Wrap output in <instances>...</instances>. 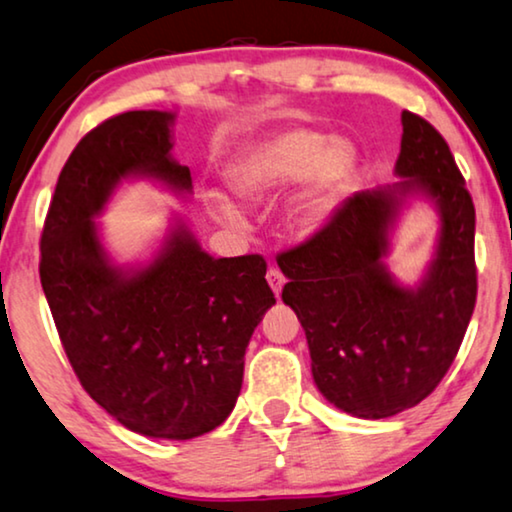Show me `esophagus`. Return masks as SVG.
I'll return each mask as SVG.
<instances>
[{
	"label": "esophagus",
	"instance_id": "34e87169",
	"mask_svg": "<svg viewBox=\"0 0 512 512\" xmlns=\"http://www.w3.org/2000/svg\"><path fill=\"white\" fill-rule=\"evenodd\" d=\"M267 281H269V285H271V290H274L276 295H281V290H283V285H285V276L281 274V269L271 267V269L267 271Z\"/></svg>",
	"mask_w": 512,
	"mask_h": 512
}]
</instances>
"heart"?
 I'll return each instance as SVG.
<instances>
[{"label": "heart", "instance_id": "b5f03b06", "mask_svg": "<svg viewBox=\"0 0 512 512\" xmlns=\"http://www.w3.org/2000/svg\"><path fill=\"white\" fill-rule=\"evenodd\" d=\"M356 166V147L346 140H330L311 128H295L264 145L250 149L227 170V182L238 196L260 201L306 180L299 199L304 224H318L335 203V196ZM220 220L238 224L236 208L217 206Z\"/></svg>", "mask_w": 512, "mask_h": 512}]
</instances>
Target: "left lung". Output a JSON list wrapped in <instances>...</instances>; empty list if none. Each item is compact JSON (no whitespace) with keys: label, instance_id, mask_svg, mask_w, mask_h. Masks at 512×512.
Returning a JSON list of instances; mask_svg holds the SVG:
<instances>
[{"label":"left lung","instance_id":"8db88e82","mask_svg":"<svg viewBox=\"0 0 512 512\" xmlns=\"http://www.w3.org/2000/svg\"><path fill=\"white\" fill-rule=\"evenodd\" d=\"M398 185L360 192L335 208L323 227L276 257L311 351L320 393L360 419H384L428 398L454 363L478 297L475 206L445 138L403 112ZM432 196L443 234L427 281L395 286L383 263L399 199Z\"/></svg>","mask_w":512,"mask_h":512}]
</instances>
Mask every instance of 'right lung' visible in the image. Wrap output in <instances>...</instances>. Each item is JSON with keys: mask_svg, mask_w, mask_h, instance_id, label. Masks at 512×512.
<instances>
[{"mask_svg": "<svg viewBox=\"0 0 512 512\" xmlns=\"http://www.w3.org/2000/svg\"><path fill=\"white\" fill-rule=\"evenodd\" d=\"M173 114L138 109L88 131L60 170L44 220L39 278L84 391L149 438L189 440L234 410L243 356L271 304L262 255L210 257L177 229L149 267L107 262L93 217L128 175L189 192L170 159Z\"/></svg>", "mask_w": 512, "mask_h": 512, "instance_id": "obj_1", "label": "right lung"}]
</instances>
